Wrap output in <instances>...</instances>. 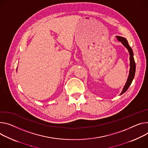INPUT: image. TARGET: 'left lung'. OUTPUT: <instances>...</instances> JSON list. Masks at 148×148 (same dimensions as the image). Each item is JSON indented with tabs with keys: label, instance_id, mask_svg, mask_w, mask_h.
Masks as SVG:
<instances>
[{
	"label": "left lung",
	"instance_id": "8db88e82",
	"mask_svg": "<svg viewBox=\"0 0 148 148\" xmlns=\"http://www.w3.org/2000/svg\"><path fill=\"white\" fill-rule=\"evenodd\" d=\"M117 39L118 41H119L120 42H122L123 44V45L126 47V48L128 49V51L130 53V71H129V75L127 80V82L122 90V92H121L120 95H122L125 92H126L127 91V90L129 88V86H130L133 79L134 78V77H135V71H136V64H135V60H134L133 58V52L132 51V49L131 48V47L129 46L128 42L126 40V39H125L122 36H116Z\"/></svg>",
	"mask_w": 148,
	"mask_h": 148
}]
</instances>
